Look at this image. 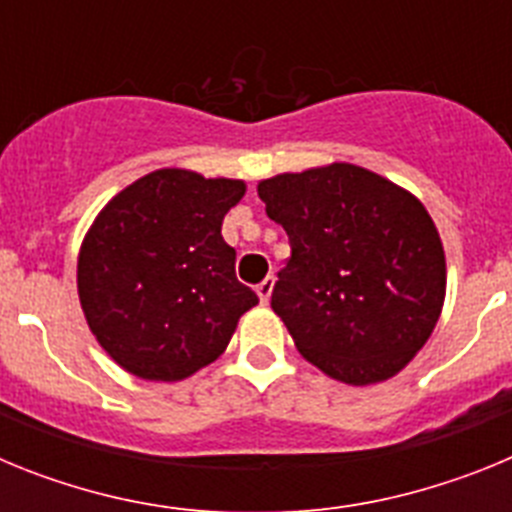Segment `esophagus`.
<instances>
[{"label": "esophagus", "mask_w": 512, "mask_h": 512, "mask_svg": "<svg viewBox=\"0 0 512 512\" xmlns=\"http://www.w3.org/2000/svg\"><path fill=\"white\" fill-rule=\"evenodd\" d=\"M271 292H274V277H266L264 282L256 287V295H259V300L266 305V302H269V297H271Z\"/></svg>", "instance_id": "34e87169"}]
</instances>
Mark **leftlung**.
Instances as JSON below:
<instances>
[{"label":"left lung","mask_w":512,"mask_h":512,"mask_svg":"<svg viewBox=\"0 0 512 512\" xmlns=\"http://www.w3.org/2000/svg\"><path fill=\"white\" fill-rule=\"evenodd\" d=\"M256 189L292 246L271 310L297 351L351 387L400 374L446 300V253L423 202L343 161L261 179Z\"/></svg>","instance_id":"1"}]
</instances>
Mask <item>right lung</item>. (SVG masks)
<instances>
[{
    "instance_id": "obj_1",
    "label": "right lung",
    "mask_w": 512,
    "mask_h": 512,
    "mask_svg": "<svg viewBox=\"0 0 512 512\" xmlns=\"http://www.w3.org/2000/svg\"><path fill=\"white\" fill-rule=\"evenodd\" d=\"M243 194V179L156 169L94 217L76 289L89 330L125 372L182 382L220 359L243 312L259 305L223 241V217Z\"/></svg>"
}]
</instances>
